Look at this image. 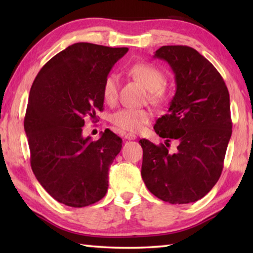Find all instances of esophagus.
Returning <instances> with one entry per match:
<instances>
[{
  "label": "esophagus",
  "mask_w": 253,
  "mask_h": 253,
  "mask_svg": "<svg viewBox=\"0 0 253 253\" xmlns=\"http://www.w3.org/2000/svg\"><path fill=\"white\" fill-rule=\"evenodd\" d=\"M124 138L127 140H135L137 137L134 134H124Z\"/></svg>",
  "instance_id": "obj_1"
}]
</instances>
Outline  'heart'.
Instances as JSON below:
<instances>
[{
  "mask_svg": "<svg viewBox=\"0 0 253 253\" xmlns=\"http://www.w3.org/2000/svg\"><path fill=\"white\" fill-rule=\"evenodd\" d=\"M129 75L135 78L139 84H142L149 91V99L154 104H162L166 100L168 95L163 85L165 84V76L155 66L147 62H137L132 65L129 70ZM119 78L117 75L109 74L106 77L102 84V97L106 102L114 104L118 98ZM152 115L145 109H121L111 116V123L118 129L123 131L137 132L144 125L151 122Z\"/></svg>",
  "mask_w": 253,
  "mask_h": 253,
  "instance_id": "1",
  "label": "heart"
}]
</instances>
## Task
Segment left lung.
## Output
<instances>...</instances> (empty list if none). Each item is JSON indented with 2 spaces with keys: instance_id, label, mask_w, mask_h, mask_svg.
I'll return each mask as SVG.
<instances>
[{
  "instance_id": "1",
  "label": "left lung",
  "mask_w": 253,
  "mask_h": 253,
  "mask_svg": "<svg viewBox=\"0 0 253 253\" xmlns=\"http://www.w3.org/2000/svg\"><path fill=\"white\" fill-rule=\"evenodd\" d=\"M154 58L164 60L175 76L176 91L168 114L154 129L166 138L160 146L140 139L142 177L156 198L186 204L207 195L219 181L232 134L230 96L221 75L208 59L186 45H164ZM176 139L178 151L168 153Z\"/></svg>"
}]
</instances>
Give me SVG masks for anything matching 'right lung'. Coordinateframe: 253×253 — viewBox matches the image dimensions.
I'll return each mask as SVG.
<instances>
[{"label": "right lung", "mask_w": 253, "mask_h": 253, "mask_svg": "<svg viewBox=\"0 0 253 253\" xmlns=\"http://www.w3.org/2000/svg\"><path fill=\"white\" fill-rule=\"evenodd\" d=\"M128 48L69 45L42 67L30 90L24 130L31 168L42 187L71 208L101 200L123 140L111 130L84 137V117L104 107L102 84Z\"/></svg>", "instance_id": "obj_1"}]
</instances>
